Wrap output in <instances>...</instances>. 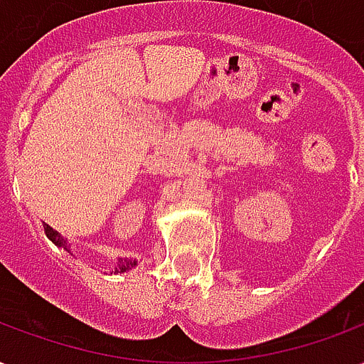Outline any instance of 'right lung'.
<instances>
[{"label": "right lung", "mask_w": 364, "mask_h": 364, "mask_svg": "<svg viewBox=\"0 0 364 364\" xmlns=\"http://www.w3.org/2000/svg\"><path fill=\"white\" fill-rule=\"evenodd\" d=\"M44 232H46V236L50 237L52 242H54V244H56V245H64V244H66V242H64V240L60 237L58 232H56V230H52L50 226H48V224L44 226ZM134 265H136V261H122L119 267H117V273H124V271H128V269H130V267H134Z\"/></svg>", "instance_id": "1"}]
</instances>
